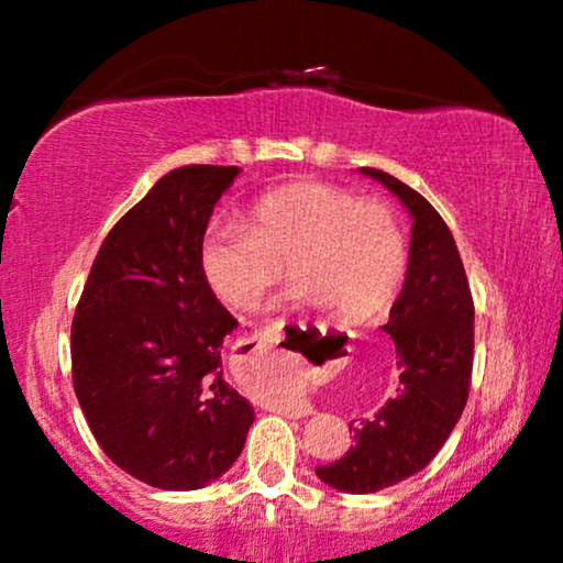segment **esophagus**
<instances>
[{
	"label": "esophagus",
	"mask_w": 563,
	"mask_h": 563,
	"mask_svg": "<svg viewBox=\"0 0 563 563\" xmlns=\"http://www.w3.org/2000/svg\"><path fill=\"white\" fill-rule=\"evenodd\" d=\"M282 338V325H272L266 328L264 333L253 338V343H256V349H264L266 353H272V356H279ZM266 410L287 415V418H305V415H312V405L302 402V399H272V402H266Z\"/></svg>",
	"instance_id": "1"
}]
</instances>
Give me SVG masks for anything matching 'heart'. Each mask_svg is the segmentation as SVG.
<instances>
[{
  "instance_id": "b5f03b06",
  "label": "heart",
  "mask_w": 563,
  "mask_h": 563,
  "mask_svg": "<svg viewBox=\"0 0 563 563\" xmlns=\"http://www.w3.org/2000/svg\"><path fill=\"white\" fill-rule=\"evenodd\" d=\"M289 297L325 305L335 318L366 322L395 302L407 272V241L397 212L382 199H358L328 181H291L258 195L249 228L210 222L199 235L197 266L222 305L245 312L282 279ZM302 376L282 372L264 382L266 395H289Z\"/></svg>"
}]
</instances>
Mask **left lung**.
Returning a JSON list of instances; mask_svg holds the SVG:
<instances>
[{"label": "left lung", "instance_id": "obj_1", "mask_svg": "<svg viewBox=\"0 0 563 563\" xmlns=\"http://www.w3.org/2000/svg\"><path fill=\"white\" fill-rule=\"evenodd\" d=\"M379 181L412 218L402 291L384 330L397 349L399 389L374 418L353 426V445L314 474L338 492L368 495L426 468L466 407L474 361V302L456 241L426 197L379 168Z\"/></svg>", "mask_w": 563, "mask_h": 563}]
</instances>
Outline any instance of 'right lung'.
Instances as JSON below:
<instances>
[{
    "mask_svg": "<svg viewBox=\"0 0 563 563\" xmlns=\"http://www.w3.org/2000/svg\"><path fill=\"white\" fill-rule=\"evenodd\" d=\"M238 166H181L104 238L71 325L74 391L102 451L151 487L189 492L241 456L253 407L222 376L238 328L197 266Z\"/></svg>",
    "mask_w": 563,
    "mask_h": 563,
    "instance_id": "1",
    "label": "right lung"
}]
</instances>
